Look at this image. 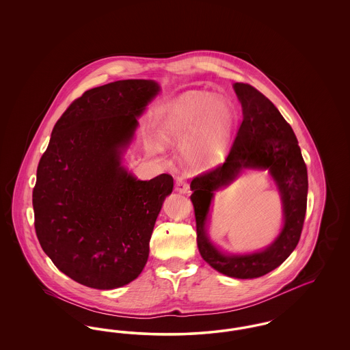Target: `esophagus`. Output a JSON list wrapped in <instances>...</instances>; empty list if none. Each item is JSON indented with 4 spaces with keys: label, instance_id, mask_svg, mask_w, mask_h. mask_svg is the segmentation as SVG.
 Listing matches in <instances>:
<instances>
[{
    "label": "esophagus",
    "instance_id": "34e87169",
    "mask_svg": "<svg viewBox=\"0 0 350 350\" xmlns=\"http://www.w3.org/2000/svg\"><path fill=\"white\" fill-rule=\"evenodd\" d=\"M176 190L178 191V193H183V194H187L189 191H190V185L189 183L183 178V177H178L177 180H176Z\"/></svg>",
    "mask_w": 350,
    "mask_h": 350
}]
</instances>
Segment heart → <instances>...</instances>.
Wrapping results in <instances>:
<instances>
[{"label":"heart","mask_w":350,"mask_h":350,"mask_svg":"<svg viewBox=\"0 0 350 350\" xmlns=\"http://www.w3.org/2000/svg\"><path fill=\"white\" fill-rule=\"evenodd\" d=\"M232 123V107L227 100L191 92L172 106L163 136L167 140H183L197 133L185 148L186 157L196 165H210L224 150Z\"/></svg>","instance_id":"b5f03b06"}]
</instances>
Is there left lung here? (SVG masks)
<instances>
[{
  "label": "left lung",
  "mask_w": 350,
  "mask_h": 350,
  "mask_svg": "<svg viewBox=\"0 0 350 350\" xmlns=\"http://www.w3.org/2000/svg\"><path fill=\"white\" fill-rule=\"evenodd\" d=\"M243 106V122L223 164L193 178L190 200L197 223V243L202 258L221 274L233 278H257L280 267L295 250L307 210L308 177L297 136L273 102L250 83H236ZM269 168L283 197V232L267 250L243 256H226L205 234V219L213 191L230 183L241 168Z\"/></svg>",
  "instance_id": "left-lung-1"
}]
</instances>
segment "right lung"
<instances>
[{
	"label": "right lung",
	"mask_w": 350,
	"mask_h": 350,
	"mask_svg": "<svg viewBox=\"0 0 350 350\" xmlns=\"http://www.w3.org/2000/svg\"><path fill=\"white\" fill-rule=\"evenodd\" d=\"M159 89L152 80H122L86 90L59 118L40 157L35 232L55 267L83 286L117 288L147 264L173 177L139 181L120 154Z\"/></svg>",
	"instance_id": "right-lung-1"
}]
</instances>
